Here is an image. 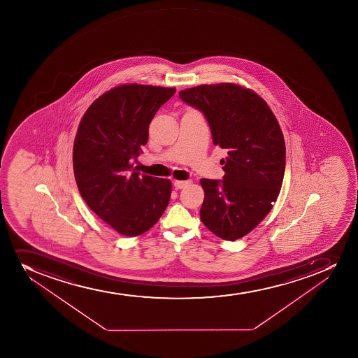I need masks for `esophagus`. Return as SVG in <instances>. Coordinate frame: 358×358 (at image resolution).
<instances>
[{
    "mask_svg": "<svg viewBox=\"0 0 358 358\" xmlns=\"http://www.w3.org/2000/svg\"><path fill=\"white\" fill-rule=\"evenodd\" d=\"M190 183V181H175L173 182V187L175 189H183Z\"/></svg>",
    "mask_w": 358,
    "mask_h": 358,
    "instance_id": "esophagus-1",
    "label": "esophagus"
}]
</instances>
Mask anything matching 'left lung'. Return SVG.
<instances>
[{
  "label": "left lung",
  "mask_w": 358,
  "mask_h": 358,
  "mask_svg": "<svg viewBox=\"0 0 358 358\" xmlns=\"http://www.w3.org/2000/svg\"><path fill=\"white\" fill-rule=\"evenodd\" d=\"M178 96L204 114L213 145L227 152L223 180H201V220L222 239L244 237L271 211L282 185L286 147L279 122L265 100L236 84L196 86Z\"/></svg>",
  "instance_id": "obj_1"
}]
</instances>
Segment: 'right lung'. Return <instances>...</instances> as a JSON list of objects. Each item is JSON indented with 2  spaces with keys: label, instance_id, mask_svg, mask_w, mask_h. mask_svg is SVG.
<instances>
[{
  "label": "right lung",
  "instance_id": "obj_1",
  "mask_svg": "<svg viewBox=\"0 0 358 358\" xmlns=\"http://www.w3.org/2000/svg\"><path fill=\"white\" fill-rule=\"evenodd\" d=\"M176 89L117 86L84 114L73 145V171L83 199L119 234H145L169 203L171 182L138 173L150 121Z\"/></svg>",
  "mask_w": 358,
  "mask_h": 358
}]
</instances>
